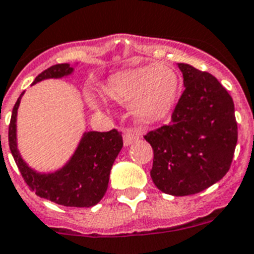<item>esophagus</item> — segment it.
Wrapping results in <instances>:
<instances>
[{
	"label": "esophagus",
	"instance_id": "obj_1",
	"mask_svg": "<svg viewBox=\"0 0 254 254\" xmlns=\"http://www.w3.org/2000/svg\"><path fill=\"white\" fill-rule=\"evenodd\" d=\"M139 139V132L136 129H127L123 135V142L125 146H129Z\"/></svg>",
	"mask_w": 254,
	"mask_h": 254
}]
</instances>
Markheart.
Wrapping results in <instances>:
<instances>
[{
    "mask_svg": "<svg viewBox=\"0 0 254 254\" xmlns=\"http://www.w3.org/2000/svg\"><path fill=\"white\" fill-rule=\"evenodd\" d=\"M179 79L173 68L163 64L126 70L112 76L104 85L107 98L119 104H131L140 119L165 115L178 95Z\"/></svg>",
    "mask_w": 254,
    "mask_h": 254,
    "instance_id": "obj_1",
    "label": "heart"
}]
</instances>
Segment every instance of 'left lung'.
Segmentation results:
<instances>
[{
  "mask_svg": "<svg viewBox=\"0 0 254 254\" xmlns=\"http://www.w3.org/2000/svg\"><path fill=\"white\" fill-rule=\"evenodd\" d=\"M185 91L171 123L144 135L154 151L152 182L182 197L210 188L230 169L237 144L234 103L209 72L179 63Z\"/></svg>",
  "mask_w": 254,
  "mask_h": 254,
  "instance_id": "obj_1",
  "label": "left lung"
}]
</instances>
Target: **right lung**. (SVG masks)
Masks as SVG:
<instances>
[{
    "mask_svg": "<svg viewBox=\"0 0 254 254\" xmlns=\"http://www.w3.org/2000/svg\"><path fill=\"white\" fill-rule=\"evenodd\" d=\"M69 64H56L43 70L33 84L44 79H57L72 73ZM24 93V92H22ZM20 98L13 107L9 125V147L25 184L39 197L57 205L69 207H91L96 205L107 191L111 167L123 147L122 132H85L70 161L63 169L51 174H40L22 161L17 150L16 118ZM1 138V136H0Z\"/></svg>",
    "mask_w": 254,
    "mask_h": 254,
    "instance_id": "right-lung-1",
    "label": "right lung"
}]
</instances>
